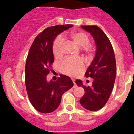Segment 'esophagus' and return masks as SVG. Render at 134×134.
<instances>
[{"label":"esophagus","mask_w":134,"mask_h":134,"mask_svg":"<svg viewBox=\"0 0 134 134\" xmlns=\"http://www.w3.org/2000/svg\"><path fill=\"white\" fill-rule=\"evenodd\" d=\"M72 80L73 83H74V88H76V85L75 83V80H74V79H72Z\"/></svg>","instance_id":"34e87169"}]
</instances>
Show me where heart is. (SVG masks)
Here are the masks:
<instances>
[{
  "label": "heart",
  "instance_id": "1",
  "mask_svg": "<svg viewBox=\"0 0 134 134\" xmlns=\"http://www.w3.org/2000/svg\"><path fill=\"white\" fill-rule=\"evenodd\" d=\"M70 37L76 45L80 48V50L86 55H90L93 52V45L90 43V37L84 31H74L71 33ZM64 41L63 37L58 35L52 44V52L56 59L60 58L64 53ZM60 70L66 75L75 76L82 72L84 63L80 59L67 58L64 60L59 66Z\"/></svg>",
  "mask_w": 134,
  "mask_h": 134
}]
</instances>
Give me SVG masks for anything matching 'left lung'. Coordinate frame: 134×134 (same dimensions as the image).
I'll return each mask as SVG.
<instances>
[{
	"instance_id": "1",
	"label": "left lung",
	"mask_w": 134,
	"mask_h": 134,
	"mask_svg": "<svg viewBox=\"0 0 134 134\" xmlns=\"http://www.w3.org/2000/svg\"><path fill=\"white\" fill-rule=\"evenodd\" d=\"M81 27L91 33L97 46L95 57L85 73L86 78L94 80L91 86H85L80 80H76V83L85 90L80 105L89 111H98L105 106L113 88L117 73L115 57L109 40L100 28L96 25Z\"/></svg>"
}]
</instances>
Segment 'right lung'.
Returning a JSON list of instances; mask_svg holds the SVG:
<instances>
[{
	"label": "right lung",
	"mask_w": 134,
	"mask_h": 134,
	"mask_svg": "<svg viewBox=\"0 0 134 134\" xmlns=\"http://www.w3.org/2000/svg\"><path fill=\"white\" fill-rule=\"evenodd\" d=\"M72 25H58L45 29L35 37L29 49L25 64V86L31 103L40 113L55 111L62 96L73 86L69 76L60 75L48 82L47 75L54 62L52 44L55 37Z\"/></svg>",
	"instance_id": "1"
}]
</instances>
